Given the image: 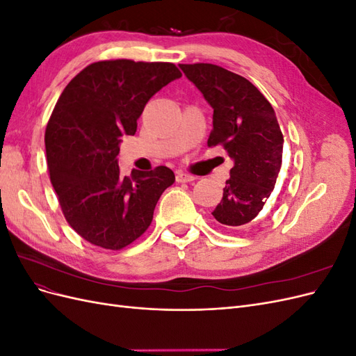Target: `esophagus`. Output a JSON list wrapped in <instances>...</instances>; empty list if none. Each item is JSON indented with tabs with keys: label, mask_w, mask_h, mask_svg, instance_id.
Masks as SVG:
<instances>
[{
	"label": "esophagus",
	"mask_w": 356,
	"mask_h": 356,
	"mask_svg": "<svg viewBox=\"0 0 356 356\" xmlns=\"http://www.w3.org/2000/svg\"><path fill=\"white\" fill-rule=\"evenodd\" d=\"M175 178H177V182H191V181H195L196 179V177L195 175H191V174H187V172H177V175H175Z\"/></svg>",
	"instance_id": "1"
}]
</instances>
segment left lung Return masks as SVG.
I'll return each instance as SVG.
<instances>
[{
    "mask_svg": "<svg viewBox=\"0 0 356 356\" xmlns=\"http://www.w3.org/2000/svg\"><path fill=\"white\" fill-rule=\"evenodd\" d=\"M179 68L213 108L208 147L234 160L222 199L212 215L224 229H243L264 212L282 166L284 135L264 95L242 75L212 63Z\"/></svg>",
    "mask_w": 356,
    "mask_h": 356,
    "instance_id": "1",
    "label": "left lung"
}]
</instances>
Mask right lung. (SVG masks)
<instances>
[{"instance_id": "1", "label": "right lung", "mask_w": 356, "mask_h": 356, "mask_svg": "<svg viewBox=\"0 0 356 356\" xmlns=\"http://www.w3.org/2000/svg\"><path fill=\"white\" fill-rule=\"evenodd\" d=\"M181 75L170 62L99 60L59 96L46 127L47 168L63 217L84 241L118 251L152 224L175 175L157 166L123 178L120 138L135 135L149 98Z\"/></svg>"}]
</instances>
